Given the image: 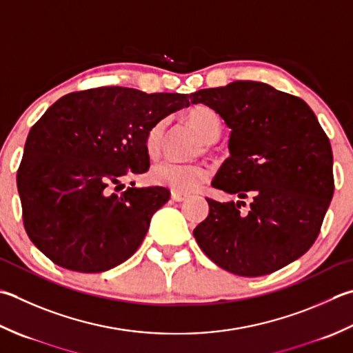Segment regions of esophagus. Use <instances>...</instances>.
Instances as JSON below:
<instances>
[{
    "label": "esophagus",
    "mask_w": 353,
    "mask_h": 353,
    "mask_svg": "<svg viewBox=\"0 0 353 353\" xmlns=\"http://www.w3.org/2000/svg\"><path fill=\"white\" fill-rule=\"evenodd\" d=\"M188 197L186 194H182V192H176V191H172L171 192V199L174 200V202H183V200Z\"/></svg>",
    "instance_id": "obj_1"
}]
</instances>
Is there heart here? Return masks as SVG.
Returning a JSON list of instances; mask_svg holds the SVG:
<instances>
[{"instance_id":"b5f03b06","label":"heart","mask_w":353,"mask_h":353,"mask_svg":"<svg viewBox=\"0 0 353 353\" xmlns=\"http://www.w3.org/2000/svg\"><path fill=\"white\" fill-rule=\"evenodd\" d=\"M186 117L205 142L217 141L220 130H222V121L211 107L197 103L186 112ZM165 130H167V121L162 119L154 122L145 134L143 145L150 157H157L161 154ZM208 176L210 171L202 163H176L167 161L154 165L150 171L151 182L176 192L196 191L200 185L208 181Z\"/></svg>"}]
</instances>
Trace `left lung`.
I'll return each instance as SVG.
<instances>
[{
	"instance_id": "1",
	"label": "left lung",
	"mask_w": 353,
	"mask_h": 353,
	"mask_svg": "<svg viewBox=\"0 0 353 353\" xmlns=\"http://www.w3.org/2000/svg\"><path fill=\"white\" fill-rule=\"evenodd\" d=\"M192 103L219 113L230 157L212 186L245 202L206 199L210 214L194 230L197 243L228 272L260 277L300 259L314 245L334 196L330 142L307 103L255 81H234L191 93Z\"/></svg>"
}]
</instances>
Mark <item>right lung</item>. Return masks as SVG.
<instances>
[{
	"label": "right lung",
	"mask_w": 353,
	"mask_h": 353,
	"mask_svg": "<svg viewBox=\"0 0 353 353\" xmlns=\"http://www.w3.org/2000/svg\"><path fill=\"white\" fill-rule=\"evenodd\" d=\"M188 105V94L99 87L68 93L48 107L29 131L17 174L33 245L76 272H103L128 260L170 191H117L127 176L150 168L148 128Z\"/></svg>",
	"instance_id": "right-lung-1"
}]
</instances>
